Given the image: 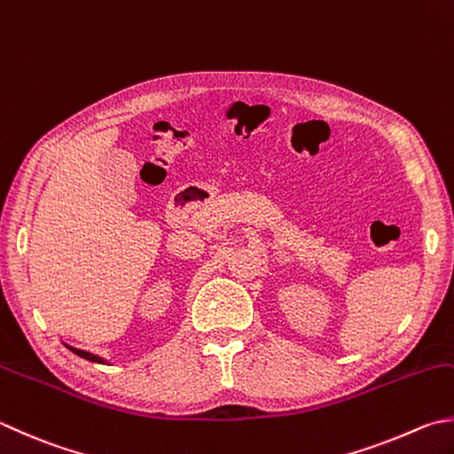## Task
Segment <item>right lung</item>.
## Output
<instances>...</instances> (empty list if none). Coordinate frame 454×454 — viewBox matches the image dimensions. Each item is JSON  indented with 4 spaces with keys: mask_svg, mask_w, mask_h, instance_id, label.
<instances>
[{
    "mask_svg": "<svg viewBox=\"0 0 454 454\" xmlns=\"http://www.w3.org/2000/svg\"><path fill=\"white\" fill-rule=\"evenodd\" d=\"M68 349H71L73 354H76L79 357H84V360H89V362H94V364H105V365H108V362L105 360V357H100V356H97V354H90V352H84V349H79V348H73V346H68V344H65Z\"/></svg>",
    "mask_w": 454,
    "mask_h": 454,
    "instance_id": "right-lung-1",
    "label": "right lung"
}]
</instances>
